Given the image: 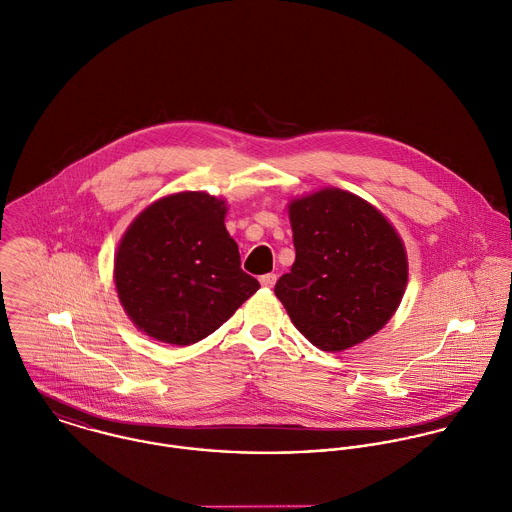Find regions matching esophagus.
<instances>
[{"label": "esophagus", "mask_w": 512, "mask_h": 512, "mask_svg": "<svg viewBox=\"0 0 512 512\" xmlns=\"http://www.w3.org/2000/svg\"><path fill=\"white\" fill-rule=\"evenodd\" d=\"M259 281H261V285H263L265 289H273V285L277 283V275H275V273H267V275H263Z\"/></svg>", "instance_id": "obj_1"}]
</instances>
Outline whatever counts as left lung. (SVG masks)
I'll return each mask as SVG.
<instances>
[{
	"mask_svg": "<svg viewBox=\"0 0 512 512\" xmlns=\"http://www.w3.org/2000/svg\"><path fill=\"white\" fill-rule=\"evenodd\" d=\"M295 263L275 295L297 330L324 352L382 330L408 287L406 245L376 205L340 188L289 202Z\"/></svg>",
	"mask_w": 512,
	"mask_h": 512,
	"instance_id": "8db88e82",
	"label": "left lung"
}]
</instances>
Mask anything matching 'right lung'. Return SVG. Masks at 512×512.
<instances>
[{
    "label": "right lung",
    "mask_w": 512,
    "mask_h": 512,
    "mask_svg": "<svg viewBox=\"0 0 512 512\" xmlns=\"http://www.w3.org/2000/svg\"><path fill=\"white\" fill-rule=\"evenodd\" d=\"M227 204L207 192L168 194L144 207L114 253V287L150 338L190 346L215 332L259 281L243 273L225 229Z\"/></svg>",
    "instance_id": "add662e5"
}]
</instances>
